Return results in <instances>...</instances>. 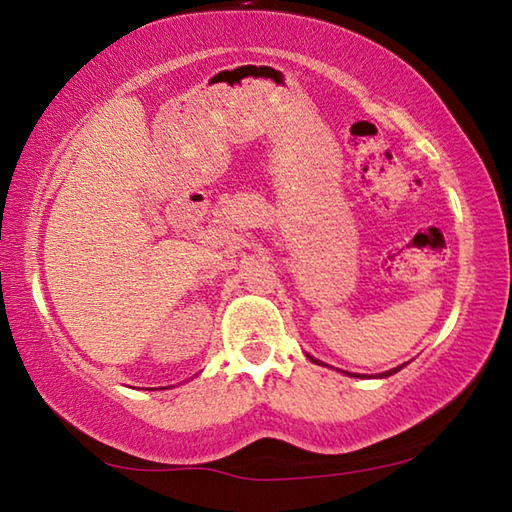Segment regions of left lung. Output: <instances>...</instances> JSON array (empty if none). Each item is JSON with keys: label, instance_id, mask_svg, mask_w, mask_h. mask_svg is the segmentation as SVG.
Listing matches in <instances>:
<instances>
[{"label": "left lung", "instance_id": "1", "mask_svg": "<svg viewBox=\"0 0 512 512\" xmlns=\"http://www.w3.org/2000/svg\"><path fill=\"white\" fill-rule=\"evenodd\" d=\"M307 359L309 361H314V363H318V366H325V363L323 361H318V359H314V357H311V354H307ZM404 368V363H402V366H397V368H393V370H386V372H381V375L379 377H391V375H395V372L397 370H402ZM345 372V370H343ZM345 375H348V377H363V375H354V372H345Z\"/></svg>", "mask_w": 512, "mask_h": 512}]
</instances>
